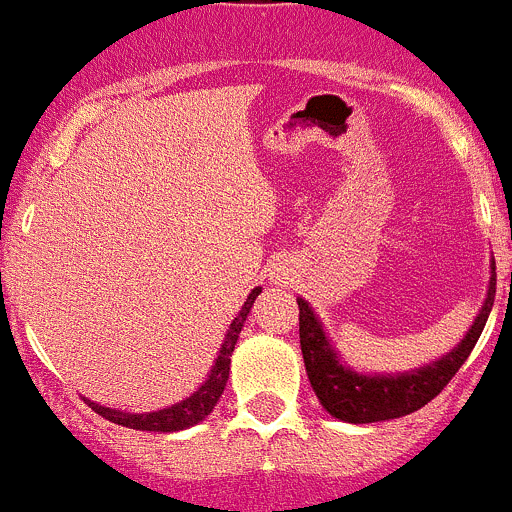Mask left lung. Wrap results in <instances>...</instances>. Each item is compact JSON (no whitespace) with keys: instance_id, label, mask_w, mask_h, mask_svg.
<instances>
[{"instance_id":"left-lung-1","label":"left lung","mask_w":512,"mask_h":512,"mask_svg":"<svg viewBox=\"0 0 512 512\" xmlns=\"http://www.w3.org/2000/svg\"><path fill=\"white\" fill-rule=\"evenodd\" d=\"M495 299V262H490V282L485 302L480 307L476 322L466 332V337L448 354L433 364L418 369L401 371V374H359L339 361V354L329 344L322 322L312 312L309 302L302 297L299 304V344H302L304 366H307L309 384L317 394L319 404L334 418L347 423H376L399 418L426 406L433 396L443 391V386L456 376L463 361L476 347L483 332L488 314Z\"/></svg>"}]
</instances>
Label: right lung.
<instances>
[{
	"instance_id": "obj_1",
	"label": "right lung",
	"mask_w": 512,
	"mask_h": 512,
	"mask_svg": "<svg viewBox=\"0 0 512 512\" xmlns=\"http://www.w3.org/2000/svg\"><path fill=\"white\" fill-rule=\"evenodd\" d=\"M262 292V287H255L247 297V302L242 304L240 314L232 319L230 329L225 334V342L220 347L218 359H215L213 369H210L208 379L203 381V386H198V391L188 396V399L178 401V404L168 406V409L160 411H151V414H128V411H118V409H108V406H98L94 401L84 399L91 409L96 411L98 416L108 418L111 423H118V426L126 428H136V431H156V433H173V431H183V428L195 426L203 418L210 416V411L215 409V404L223 396L227 376H230V356L235 352L237 337L242 332V324H245L247 314H250L252 304H255L257 294Z\"/></svg>"
}]
</instances>
